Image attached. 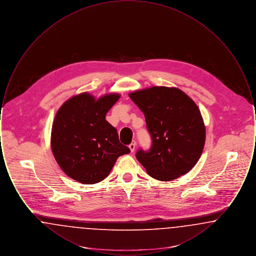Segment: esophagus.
Masks as SVG:
<instances>
[{"label": "esophagus", "mask_w": 256, "mask_h": 256, "mask_svg": "<svg viewBox=\"0 0 256 256\" xmlns=\"http://www.w3.org/2000/svg\"><path fill=\"white\" fill-rule=\"evenodd\" d=\"M128 148H130V152H134V150H135V148H136V142L134 141V142L128 146Z\"/></svg>", "instance_id": "obj_1"}]
</instances>
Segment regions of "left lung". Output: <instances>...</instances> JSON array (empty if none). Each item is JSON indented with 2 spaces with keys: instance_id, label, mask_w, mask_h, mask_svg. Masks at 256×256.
Returning a JSON list of instances; mask_svg holds the SVG:
<instances>
[{
  "instance_id": "left-lung-1",
  "label": "left lung",
  "mask_w": 256,
  "mask_h": 256,
  "mask_svg": "<svg viewBox=\"0 0 256 256\" xmlns=\"http://www.w3.org/2000/svg\"><path fill=\"white\" fill-rule=\"evenodd\" d=\"M144 113L152 137L148 150L136 158L154 178L168 182L191 170L202 156L206 126L195 102L176 87L154 86L130 93Z\"/></svg>"
}]
</instances>
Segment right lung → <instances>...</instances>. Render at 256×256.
Returning a JSON list of instances; mask_svg holds the SVG:
<instances>
[{
    "label": "right lung",
    "mask_w": 256,
    "mask_h": 256,
    "mask_svg": "<svg viewBox=\"0 0 256 256\" xmlns=\"http://www.w3.org/2000/svg\"><path fill=\"white\" fill-rule=\"evenodd\" d=\"M119 94L96 100L82 93L66 100L56 114L50 146L62 170L84 184L104 180L119 156L130 150L119 141L117 130L106 120Z\"/></svg>",
    "instance_id": "1"
}]
</instances>
